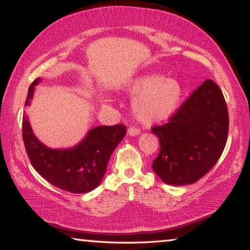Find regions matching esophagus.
Masks as SVG:
<instances>
[{"mask_svg":"<svg viewBox=\"0 0 250 250\" xmlns=\"http://www.w3.org/2000/svg\"><path fill=\"white\" fill-rule=\"evenodd\" d=\"M127 133H128V135H130V136H135V135L140 134V128L135 127V126H132V127H129L127 129Z\"/></svg>","mask_w":250,"mask_h":250,"instance_id":"34e87169","label":"esophagus"}]
</instances>
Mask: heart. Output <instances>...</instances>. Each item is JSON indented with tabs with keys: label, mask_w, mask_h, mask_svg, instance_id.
I'll return each mask as SVG.
<instances>
[{
	"label": "heart",
	"mask_w": 250,
	"mask_h": 250,
	"mask_svg": "<svg viewBox=\"0 0 250 250\" xmlns=\"http://www.w3.org/2000/svg\"><path fill=\"white\" fill-rule=\"evenodd\" d=\"M128 93L135 98L133 109L144 125H154L168 120L178 108L182 100L181 84L162 74L149 73L130 82Z\"/></svg>",
	"instance_id": "obj_1"
}]
</instances>
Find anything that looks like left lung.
Listing matches in <instances>:
<instances>
[{"instance_id": "8db88e82", "label": "left lung", "mask_w": 250, "mask_h": 250, "mask_svg": "<svg viewBox=\"0 0 250 250\" xmlns=\"http://www.w3.org/2000/svg\"><path fill=\"white\" fill-rule=\"evenodd\" d=\"M229 117L222 89L206 80L163 125L152 127L159 138L153 169L164 183L181 186L199 181L226 146Z\"/></svg>"}]
</instances>
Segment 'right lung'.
<instances>
[{"instance_id": "right-lung-1", "label": "right lung", "mask_w": 250, "mask_h": 250, "mask_svg": "<svg viewBox=\"0 0 250 250\" xmlns=\"http://www.w3.org/2000/svg\"><path fill=\"white\" fill-rule=\"evenodd\" d=\"M39 82L40 79H36L31 84L25 105H30ZM126 130L123 124L97 126L74 148L51 149L34 136L25 115L22 122L24 146L34 169L52 185L75 194L87 193L98 186L110 155L125 137Z\"/></svg>"}]
</instances>
